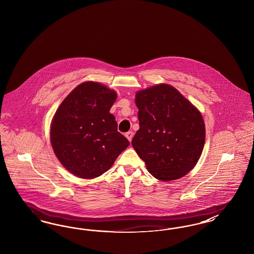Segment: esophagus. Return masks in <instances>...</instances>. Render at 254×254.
I'll list each match as a JSON object with an SVG mask.
<instances>
[{
	"label": "esophagus",
	"instance_id": "34e87169",
	"mask_svg": "<svg viewBox=\"0 0 254 254\" xmlns=\"http://www.w3.org/2000/svg\"><path fill=\"white\" fill-rule=\"evenodd\" d=\"M126 137L127 138V140L129 141V142H131V140H132L133 137V132L132 131H128V132L126 133Z\"/></svg>",
	"mask_w": 254,
	"mask_h": 254
}]
</instances>
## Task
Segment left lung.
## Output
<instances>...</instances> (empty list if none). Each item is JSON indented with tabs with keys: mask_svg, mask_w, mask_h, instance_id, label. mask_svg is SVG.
<instances>
[{
	"mask_svg": "<svg viewBox=\"0 0 254 254\" xmlns=\"http://www.w3.org/2000/svg\"><path fill=\"white\" fill-rule=\"evenodd\" d=\"M140 128L133 148L148 172L160 181H172L189 173L205 145L200 111L171 85L160 84L136 93Z\"/></svg>",
	"mask_w": 254,
	"mask_h": 254,
	"instance_id": "8db88e82",
	"label": "left lung"
}]
</instances>
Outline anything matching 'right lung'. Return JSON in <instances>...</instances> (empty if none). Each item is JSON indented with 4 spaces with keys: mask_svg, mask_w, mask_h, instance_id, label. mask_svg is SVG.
Instances as JSON below:
<instances>
[{
    "mask_svg": "<svg viewBox=\"0 0 254 254\" xmlns=\"http://www.w3.org/2000/svg\"><path fill=\"white\" fill-rule=\"evenodd\" d=\"M116 98L106 85L85 82L57 109L50 127L51 145L61 164L75 176L102 175L129 145L109 113Z\"/></svg>",
    "mask_w": 254,
    "mask_h": 254,
    "instance_id": "right-lung-1",
    "label": "right lung"
}]
</instances>
